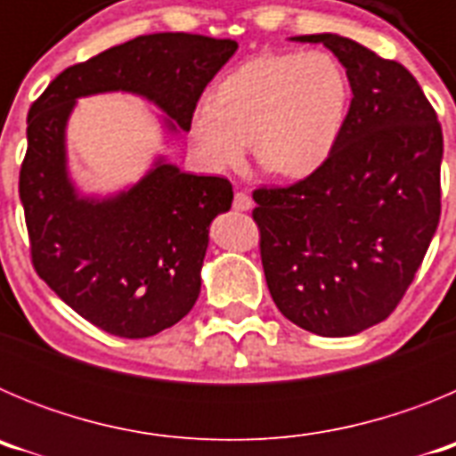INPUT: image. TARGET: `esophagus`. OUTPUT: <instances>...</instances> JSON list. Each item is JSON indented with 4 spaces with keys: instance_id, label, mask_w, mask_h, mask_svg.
Masks as SVG:
<instances>
[{
    "instance_id": "obj_1",
    "label": "esophagus",
    "mask_w": 456,
    "mask_h": 456,
    "mask_svg": "<svg viewBox=\"0 0 456 456\" xmlns=\"http://www.w3.org/2000/svg\"><path fill=\"white\" fill-rule=\"evenodd\" d=\"M232 208H235L237 212H248V209L253 208L251 196H248V193H244V191H237L235 199H232Z\"/></svg>"
}]
</instances>
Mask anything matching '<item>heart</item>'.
<instances>
[{
	"instance_id": "obj_1",
	"label": "heart",
	"mask_w": 456,
	"mask_h": 456,
	"mask_svg": "<svg viewBox=\"0 0 456 456\" xmlns=\"http://www.w3.org/2000/svg\"><path fill=\"white\" fill-rule=\"evenodd\" d=\"M349 111V82L326 52L263 54L225 75L191 116L196 151L212 168L257 164L285 180L308 178L336 152Z\"/></svg>"
}]
</instances>
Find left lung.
<instances>
[{"label": "left lung", "mask_w": 456, "mask_h": 456, "mask_svg": "<svg viewBox=\"0 0 456 456\" xmlns=\"http://www.w3.org/2000/svg\"><path fill=\"white\" fill-rule=\"evenodd\" d=\"M292 40L329 47L354 98L320 171L253 191L260 257L289 322L317 336H356L400 304L436 232L441 123L402 63L338 34Z\"/></svg>", "instance_id": "1"}]
</instances>
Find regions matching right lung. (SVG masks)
Masks as SVG:
<instances>
[{
	"instance_id": "1",
	"label": "right lung",
	"mask_w": 456,
	"mask_h": 456,
	"mask_svg": "<svg viewBox=\"0 0 456 456\" xmlns=\"http://www.w3.org/2000/svg\"><path fill=\"white\" fill-rule=\"evenodd\" d=\"M235 50V40L196 34L139 36L66 68L31 104L20 168L31 263L111 336L151 338L193 308L209 224L231 209L232 184L159 157L130 189L82 196L68 173V118L77 98L125 91L162 109L168 132H189L200 93Z\"/></svg>"
}]
</instances>
